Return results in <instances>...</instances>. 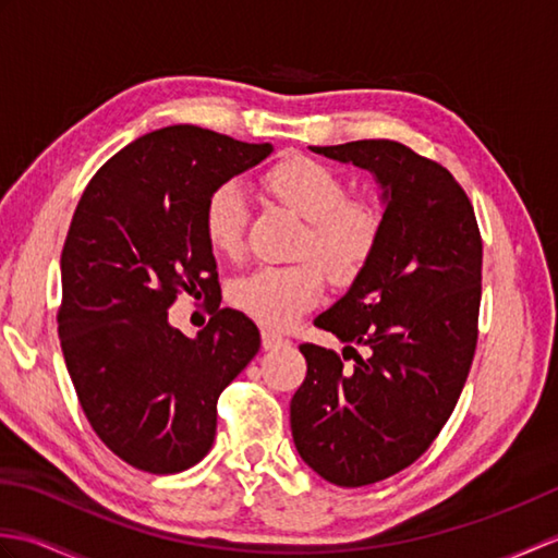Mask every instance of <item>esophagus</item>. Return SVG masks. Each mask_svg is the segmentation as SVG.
Wrapping results in <instances>:
<instances>
[{"mask_svg":"<svg viewBox=\"0 0 558 558\" xmlns=\"http://www.w3.org/2000/svg\"><path fill=\"white\" fill-rule=\"evenodd\" d=\"M288 342H290V340H288L286 336L276 333V330H270V328L260 330V345H264V350H276V348L288 345Z\"/></svg>","mask_w":558,"mask_h":558,"instance_id":"1","label":"esophagus"}]
</instances>
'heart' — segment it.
I'll return each mask as SVG.
<instances>
[{
    "mask_svg": "<svg viewBox=\"0 0 558 558\" xmlns=\"http://www.w3.org/2000/svg\"><path fill=\"white\" fill-rule=\"evenodd\" d=\"M264 186L306 218L300 254L318 258L333 280H352L369 264L384 236V210L366 196H348V182L330 165L310 156H288L264 174ZM204 234L220 256H240L246 228V194L228 180L206 196ZM324 270L314 258L286 266H256L230 286L232 304L256 324L286 330L322 300Z\"/></svg>",
    "mask_w": 558,
    "mask_h": 558,
    "instance_id": "obj_1",
    "label": "heart"
}]
</instances>
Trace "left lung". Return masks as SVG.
<instances>
[{"label": "left lung", "instance_id": "1", "mask_svg": "<svg viewBox=\"0 0 558 558\" xmlns=\"http://www.w3.org/2000/svg\"><path fill=\"white\" fill-rule=\"evenodd\" d=\"M312 150L374 172L384 189L381 244L345 298L314 318L355 364L304 342L306 378L290 402L306 465L338 487H364L412 465L456 408L477 348L482 236L456 177L398 141Z\"/></svg>", "mask_w": 558, "mask_h": 558}]
</instances>
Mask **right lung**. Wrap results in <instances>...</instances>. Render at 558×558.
Wrapping results in <instances>:
<instances>
[{"mask_svg":"<svg viewBox=\"0 0 558 558\" xmlns=\"http://www.w3.org/2000/svg\"><path fill=\"white\" fill-rule=\"evenodd\" d=\"M192 124L165 126L112 156L83 192L62 248L57 324L83 412L117 458L172 475L204 458L218 398L260 348L242 312L220 310L204 204L270 156ZM217 314L196 339L167 322L177 293Z\"/></svg>","mask_w":558,"mask_h":558,"instance_id":"1","label":"right lung"}]
</instances>
